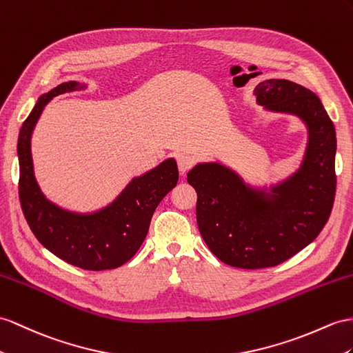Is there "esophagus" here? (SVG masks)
Returning <instances> with one entry per match:
<instances>
[{
	"label": "esophagus",
	"instance_id": "obj_1",
	"mask_svg": "<svg viewBox=\"0 0 353 353\" xmlns=\"http://www.w3.org/2000/svg\"><path fill=\"white\" fill-rule=\"evenodd\" d=\"M177 167H179L180 173L185 174L186 171H189L194 167V158L189 157V155H180L177 158Z\"/></svg>",
	"mask_w": 353,
	"mask_h": 353
}]
</instances>
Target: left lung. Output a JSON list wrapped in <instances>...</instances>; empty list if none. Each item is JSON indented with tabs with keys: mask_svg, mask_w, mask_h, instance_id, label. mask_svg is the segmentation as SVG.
<instances>
[{
	"mask_svg": "<svg viewBox=\"0 0 353 353\" xmlns=\"http://www.w3.org/2000/svg\"><path fill=\"white\" fill-rule=\"evenodd\" d=\"M268 110L296 114L309 128L301 168L271 194L250 188L218 162L188 173L196 191V223L205 245L222 263L239 268L282 264L319 236L336 196V128L312 90L285 79L255 88Z\"/></svg>",
	"mask_w": 353,
	"mask_h": 353,
	"instance_id": "left-lung-1",
	"label": "left lung"
}]
</instances>
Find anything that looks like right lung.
I'll return each mask as SVG.
<instances>
[{
	"instance_id": "add662e5",
	"label": "right lung",
	"mask_w": 353,
	"mask_h": 353,
	"mask_svg": "<svg viewBox=\"0 0 353 353\" xmlns=\"http://www.w3.org/2000/svg\"><path fill=\"white\" fill-rule=\"evenodd\" d=\"M79 88L85 86L76 82L58 85L39 98L25 119L17 140L19 200L34 236L53 255L83 270H113L128 263L140 249L153 212L177 183L179 170L173 158L164 161L149 173L132 179L110 205L97 213H71L46 200L34 177L31 134L53 97Z\"/></svg>"
}]
</instances>
